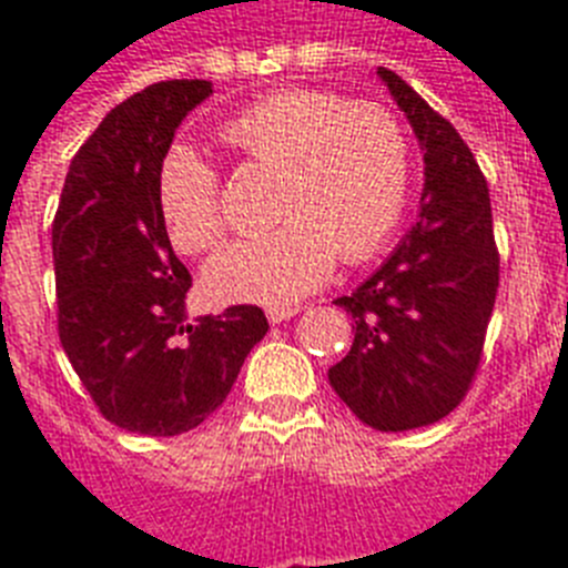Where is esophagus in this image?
Wrapping results in <instances>:
<instances>
[{"label": "esophagus", "mask_w": 568, "mask_h": 568, "mask_svg": "<svg viewBox=\"0 0 568 568\" xmlns=\"http://www.w3.org/2000/svg\"><path fill=\"white\" fill-rule=\"evenodd\" d=\"M301 312V306H267V321L271 324H283V321L294 318Z\"/></svg>", "instance_id": "obj_1"}]
</instances>
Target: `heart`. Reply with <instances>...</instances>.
I'll return each instance as SVG.
<instances>
[{"mask_svg": "<svg viewBox=\"0 0 568 568\" xmlns=\"http://www.w3.org/2000/svg\"><path fill=\"white\" fill-rule=\"evenodd\" d=\"M221 141L256 164L280 168L276 230L232 241L205 265V292L230 303H292L336 265L363 262L395 232L409 194V146L377 102L310 88L258 97L221 126ZM155 200L176 250L196 256L223 235L221 176L185 144L159 164Z\"/></svg>", "mask_w": 568, "mask_h": 568, "instance_id": "heart-1", "label": "heart"}]
</instances>
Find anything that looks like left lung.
Wrapping results in <instances>:
<instances>
[{"label":"left lung","instance_id":"obj_1","mask_svg":"<svg viewBox=\"0 0 568 568\" xmlns=\"http://www.w3.org/2000/svg\"><path fill=\"white\" fill-rule=\"evenodd\" d=\"M424 153L418 221L392 256L336 306L354 318V345L329 386L383 433L439 422L466 397L498 292L489 189L475 155L397 73L377 67Z\"/></svg>","mask_w":568,"mask_h":568}]
</instances>
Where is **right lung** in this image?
<instances>
[{
    "instance_id": "obj_1",
    "label": "right lung",
    "mask_w": 568,
    "mask_h": 568,
    "mask_svg": "<svg viewBox=\"0 0 568 568\" xmlns=\"http://www.w3.org/2000/svg\"><path fill=\"white\" fill-rule=\"evenodd\" d=\"M205 97L212 82L173 79L111 109L73 155L52 221L67 359L100 413L141 436L205 422L267 333L258 306L189 324L191 274L159 214V164Z\"/></svg>"
}]
</instances>
